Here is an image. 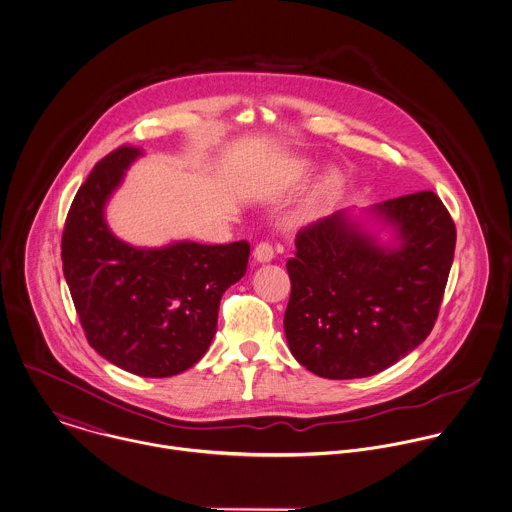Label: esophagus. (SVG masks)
Returning a JSON list of instances; mask_svg holds the SVG:
<instances>
[{
    "label": "esophagus",
    "mask_w": 512,
    "mask_h": 512,
    "mask_svg": "<svg viewBox=\"0 0 512 512\" xmlns=\"http://www.w3.org/2000/svg\"><path fill=\"white\" fill-rule=\"evenodd\" d=\"M253 255H255V259H257L259 263H269V261H273V257H275V249H273V245H271L269 241H261V243L255 245Z\"/></svg>",
    "instance_id": "esophagus-1"
}]
</instances>
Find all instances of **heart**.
<instances>
[{"label":"heart","mask_w":512,"mask_h":512,"mask_svg":"<svg viewBox=\"0 0 512 512\" xmlns=\"http://www.w3.org/2000/svg\"><path fill=\"white\" fill-rule=\"evenodd\" d=\"M334 182H336V178H334V176H328V178L324 180V184H322V192H320V194H322V198H324V196H328V192L332 190Z\"/></svg>","instance_id":"b5f03b06"}]
</instances>
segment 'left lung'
<instances>
[{"mask_svg":"<svg viewBox=\"0 0 512 512\" xmlns=\"http://www.w3.org/2000/svg\"><path fill=\"white\" fill-rule=\"evenodd\" d=\"M373 212L397 229V247L377 245L336 212L300 229L286 261V341L324 379H361L395 365L430 336L440 312L455 249L442 200L422 190Z\"/></svg>","mask_w":512,"mask_h":512,"instance_id":"1","label":"left lung"}]
</instances>
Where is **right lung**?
Here are the masks:
<instances>
[{
	"label": "right lung",
	"mask_w": 512,
	"mask_h": 512,
	"mask_svg": "<svg viewBox=\"0 0 512 512\" xmlns=\"http://www.w3.org/2000/svg\"><path fill=\"white\" fill-rule=\"evenodd\" d=\"M139 155V147H117L78 188L62 231V271L86 340L104 359L139 377H172L208 351L222 294L245 275L251 247L119 241L104 206Z\"/></svg>",
	"instance_id": "right-lung-1"
}]
</instances>
